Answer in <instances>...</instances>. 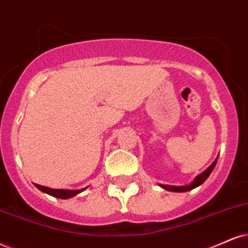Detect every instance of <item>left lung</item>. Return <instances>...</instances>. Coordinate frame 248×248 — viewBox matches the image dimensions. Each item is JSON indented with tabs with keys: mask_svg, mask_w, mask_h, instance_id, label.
Returning a JSON list of instances; mask_svg holds the SVG:
<instances>
[{
	"mask_svg": "<svg viewBox=\"0 0 248 248\" xmlns=\"http://www.w3.org/2000/svg\"><path fill=\"white\" fill-rule=\"evenodd\" d=\"M216 162H217V158H216V160L213 162V164L208 168V169H206V170L203 171L202 173H200V175L195 177V179H194L193 182H192L189 185H186V186L161 185V186H162V187H163V188H166V189H168V191H171V192H187V191H189V189H193V188H195V187H198L199 185L202 184L204 180L208 178L210 173H212V171L214 170V168H215Z\"/></svg>",
	"mask_w": 248,
	"mask_h": 248,
	"instance_id": "left-lung-1",
	"label": "left lung"
}]
</instances>
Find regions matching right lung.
I'll list each match as a JSON object with an SVG mask.
<instances>
[{
  "mask_svg": "<svg viewBox=\"0 0 248 248\" xmlns=\"http://www.w3.org/2000/svg\"><path fill=\"white\" fill-rule=\"evenodd\" d=\"M36 187H38L40 191L45 192V193L49 194V195H53L55 198H59V199H69V198H72L75 197V195H77L78 193H80V192L85 191L87 187L85 188H81V189H76V191H73V189H55V188H49L47 187V186H42V185H38L35 184Z\"/></svg>",
  "mask_w": 248,
  "mask_h": 248,
  "instance_id": "1",
  "label": "right lung"
}]
</instances>
